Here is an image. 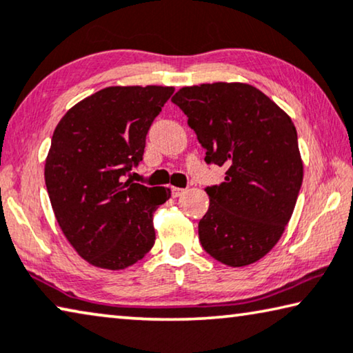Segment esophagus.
<instances>
[{
    "mask_svg": "<svg viewBox=\"0 0 353 353\" xmlns=\"http://www.w3.org/2000/svg\"><path fill=\"white\" fill-rule=\"evenodd\" d=\"M181 194H184V189H181V188H172V195H173V197H180Z\"/></svg>",
    "mask_w": 353,
    "mask_h": 353,
    "instance_id": "34e87169",
    "label": "esophagus"
}]
</instances>
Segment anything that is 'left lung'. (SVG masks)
Instances as JSON below:
<instances>
[{
    "label": "left lung",
    "instance_id": "8db88e82",
    "mask_svg": "<svg viewBox=\"0 0 353 353\" xmlns=\"http://www.w3.org/2000/svg\"><path fill=\"white\" fill-rule=\"evenodd\" d=\"M172 101L188 115L205 161L225 169L224 181L207 188L200 243L227 267L256 263L283 236L303 183L294 121L256 86L240 82L183 86Z\"/></svg>",
    "mask_w": 353,
    "mask_h": 353
}]
</instances>
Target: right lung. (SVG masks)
<instances>
[{
	"label": "right lung",
	"mask_w": 353,
	"mask_h": 353,
	"mask_svg": "<svg viewBox=\"0 0 353 353\" xmlns=\"http://www.w3.org/2000/svg\"><path fill=\"white\" fill-rule=\"evenodd\" d=\"M173 86H108L70 107L52 137L46 186L59 229L80 257L124 270L154 245L153 213L170 189L124 181Z\"/></svg>",
	"instance_id": "add662e5"
}]
</instances>
